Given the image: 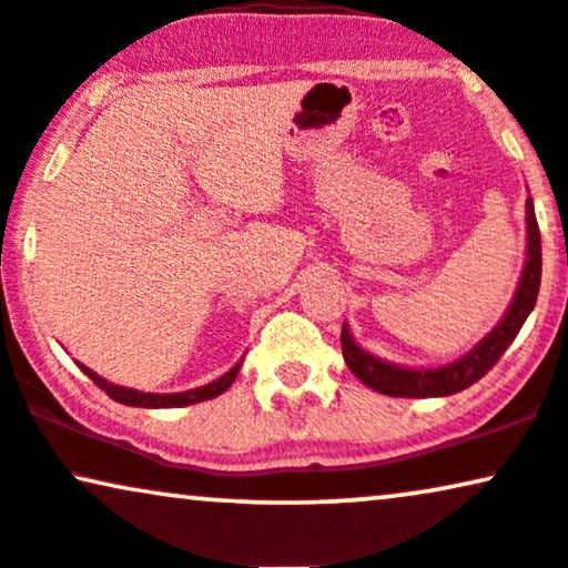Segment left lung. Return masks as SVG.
I'll use <instances>...</instances> for the list:
<instances>
[{
	"instance_id": "obj_1",
	"label": "left lung",
	"mask_w": 568,
	"mask_h": 568,
	"mask_svg": "<svg viewBox=\"0 0 568 568\" xmlns=\"http://www.w3.org/2000/svg\"><path fill=\"white\" fill-rule=\"evenodd\" d=\"M527 264H524L519 291L508 306L506 317L498 322V327L477 343L464 358L454 364H445L437 369H404L396 364L379 362L367 351H362L354 343V337L343 325L341 329V346L343 358H346L348 369L362 379L372 390L385 393V396L396 398H435V396H454L462 393L464 387L475 385L479 377H485L498 358L506 354L511 346L514 337L519 335L524 322H527L529 312L535 308L537 293H540V272H542V246H540V227H537L535 204L527 199Z\"/></svg>"
}]
</instances>
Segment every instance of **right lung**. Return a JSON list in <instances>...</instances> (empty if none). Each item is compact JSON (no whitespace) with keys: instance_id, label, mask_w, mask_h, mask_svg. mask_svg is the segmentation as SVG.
I'll list each match as a JSON object with an SVG mask.
<instances>
[{"instance_id":"1","label":"right lung","mask_w":568,"mask_h":568,"mask_svg":"<svg viewBox=\"0 0 568 568\" xmlns=\"http://www.w3.org/2000/svg\"><path fill=\"white\" fill-rule=\"evenodd\" d=\"M78 367L83 369V375H89L93 383H97L102 390L110 396L112 400H118V404H125V406H141V408H175V406H191V404H199V400H210L214 396H220V393H225L227 387L233 385L235 375H239L241 369V362L235 364L231 372H225L220 379H214V383L204 385V387H196V390H185V393H139V390H131V387H120V385H112L106 383L104 377H99L97 372H91L89 367H83V364H78Z\"/></svg>"}]
</instances>
